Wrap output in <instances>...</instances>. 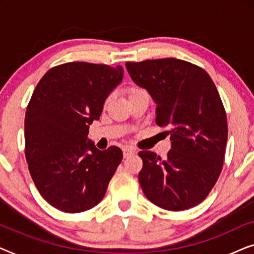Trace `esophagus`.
Returning a JSON list of instances; mask_svg holds the SVG:
<instances>
[{
  "instance_id": "esophagus-1",
  "label": "esophagus",
  "mask_w": 254,
  "mask_h": 254,
  "mask_svg": "<svg viewBox=\"0 0 254 254\" xmlns=\"http://www.w3.org/2000/svg\"><path fill=\"white\" fill-rule=\"evenodd\" d=\"M123 151H124V157L125 158L129 157L130 155H134L135 154V149L134 148H130V147H125L123 149Z\"/></svg>"
}]
</instances>
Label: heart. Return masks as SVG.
<instances>
[{
  "label": "heart",
  "instance_id": "heart-1",
  "mask_svg": "<svg viewBox=\"0 0 254 254\" xmlns=\"http://www.w3.org/2000/svg\"><path fill=\"white\" fill-rule=\"evenodd\" d=\"M140 90H142V89L137 88V86H130V88L127 90V95L129 96V95H131V93H134V92H137V91H140Z\"/></svg>",
  "mask_w": 254,
  "mask_h": 254
}]
</instances>
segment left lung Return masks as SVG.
Segmentation results:
<instances>
[{
  "mask_svg": "<svg viewBox=\"0 0 254 254\" xmlns=\"http://www.w3.org/2000/svg\"><path fill=\"white\" fill-rule=\"evenodd\" d=\"M126 68L157 104L156 124L169 128L172 141L165 159L138 152L144 195L171 211L197 206L221 175L228 140L227 114L216 86L206 70L179 59L126 62Z\"/></svg>",
  "mask_w": 254,
  "mask_h": 254,
  "instance_id": "1",
  "label": "left lung"
}]
</instances>
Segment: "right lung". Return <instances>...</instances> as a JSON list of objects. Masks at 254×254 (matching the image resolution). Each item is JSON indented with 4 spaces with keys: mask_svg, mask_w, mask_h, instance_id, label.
Returning a JSON list of instances; mask_svg holds the SVG:
<instances>
[{
    "mask_svg": "<svg viewBox=\"0 0 254 254\" xmlns=\"http://www.w3.org/2000/svg\"><path fill=\"white\" fill-rule=\"evenodd\" d=\"M124 77L121 65L68 62L51 68L26 107L25 157L34 185L64 213L98 204L123 159L118 147L98 150L88 140L110 92Z\"/></svg>",
    "mask_w": 254,
    "mask_h": 254,
    "instance_id": "obj_1",
    "label": "right lung"
}]
</instances>
